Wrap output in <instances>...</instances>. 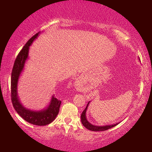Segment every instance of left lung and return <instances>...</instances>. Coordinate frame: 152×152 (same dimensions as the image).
I'll return each instance as SVG.
<instances>
[{
    "mask_svg": "<svg viewBox=\"0 0 152 152\" xmlns=\"http://www.w3.org/2000/svg\"><path fill=\"white\" fill-rule=\"evenodd\" d=\"M89 103L90 102H88V104H87L86 109L84 110V111L82 112V115H81V121H82V123L84 126H85L87 129L91 130V131H93V132H102V131H106L107 129H109L112 127H114V126L117 125L119 123H116V124H111V125H105V126H96V125H93L91 123H90L88 120L86 119V111H87V108L88 107Z\"/></svg>",
    "mask_w": 152,
    "mask_h": 152,
    "instance_id": "left-lung-1",
    "label": "left lung"
}]
</instances>
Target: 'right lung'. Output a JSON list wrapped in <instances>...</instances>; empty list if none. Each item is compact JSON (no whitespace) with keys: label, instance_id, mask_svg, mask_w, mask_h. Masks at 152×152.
<instances>
[{"label":"right lung","instance_id":"right-lung-1","mask_svg":"<svg viewBox=\"0 0 152 152\" xmlns=\"http://www.w3.org/2000/svg\"><path fill=\"white\" fill-rule=\"evenodd\" d=\"M40 32L37 33L32 38L26 43L23 49L18 53L17 57L16 58L14 64L12 68L11 77V97L12 104L14 109L17 112L20 117L29 123L34 125L45 126L51 123L55 119L59 113V107L61 102L52 96V99L49 105L45 109L39 111H33L30 109H27L20 103V99L18 96V82L20 75L23 70L25 63L28 59V53L30 46L32 45L33 41L37 39Z\"/></svg>","mask_w":152,"mask_h":152}]
</instances>
